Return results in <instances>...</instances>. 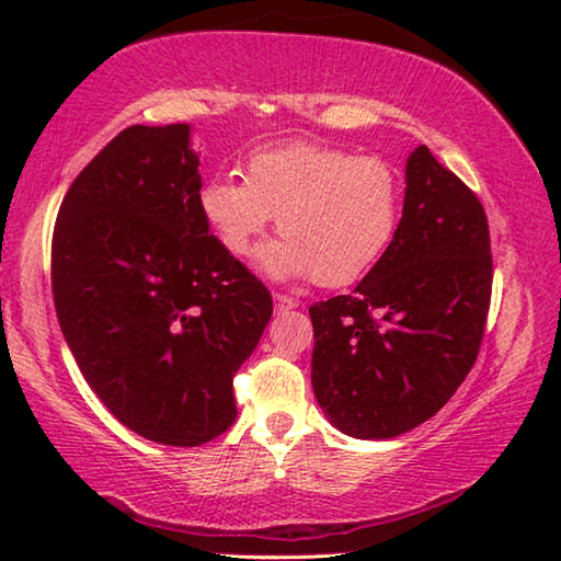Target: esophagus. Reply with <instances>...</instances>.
<instances>
[{
  "label": "esophagus",
  "instance_id": "34e87169",
  "mask_svg": "<svg viewBox=\"0 0 561 561\" xmlns=\"http://www.w3.org/2000/svg\"><path fill=\"white\" fill-rule=\"evenodd\" d=\"M294 307H297V299L289 297V294H274V311H277V314H284V311H289Z\"/></svg>",
  "mask_w": 561,
  "mask_h": 561
}]
</instances>
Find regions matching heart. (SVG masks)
Returning <instances> with one entry per match:
<instances>
[{"label":"heart","mask_w":561,"mask_h":561,"mask_svg":"<svg viewBox=\"0 0 561 561\" xmlns=\"http://www.w3.org/2000/svg\"><path fill=\"white\" fill-rule=\"evenodd\" d=\"M197 205L234 257H244L277 215L282 240L264 247L260 267L270 277H311L336 289L371 272L391 247L401 180L381 158L294 140L250 153L244 180H207Z\"/></svg>","instance_id":"1"}]
</instances>
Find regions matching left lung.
<instances>
[{"mask_svg":"<svg viewBox=\"0 0 561 561\" xmlns=\"http://www.w3.org/2000/svg\"><path fill=\"white\" fill-rule=\"evenodd\" d=\"M490 294L485 210L417 146L391 247L354 291L309 307L311 386L329 421L383 440L433 417L478 358Z\"/></svg>","mask_w":561,"mask_h":561,"instance_id":"left-lung-1","label":"left lung"}]
</instances>
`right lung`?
Instances as JSON below:
<instances>
[{
	"mask_svg": "<svg viewBox=\"0 0 561 561\" xmlns=\"http://www.w3.org/2000/svg\"><path fill=\"white\" fill-rule=\"evenodd\" d=\"M190 126L121 130L56 217L51 291L66 344L133 433L195 448L237 417L232 378L272 317L267 287L203 220Z\"/></svg>",
	"mask_w": 561,
	"mask_h": 561,
	"instance_id": "obj_1",
	"label": "right lung"
}]
</instances>
